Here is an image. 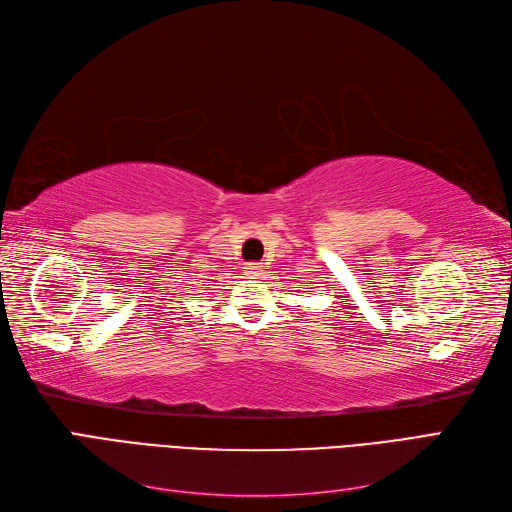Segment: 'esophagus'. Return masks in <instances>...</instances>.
Listing matches in <instances>:
<instances>
[{"mask_svg": "<svg viewBox=\"0 0 512 512\" xmlns=\"http://www.w3.org/2000/svg\"><path fill=\"white\" fill-rule=\"evenodd\" d=\"M247 271V275H250V277H260L262 275V265H260V262H252V265H247L245 267Z\"/></svg>", "mask_w": 512, "mask_h": 512, "instance_id": "1", "label": "esophagus"}]
</instances>
